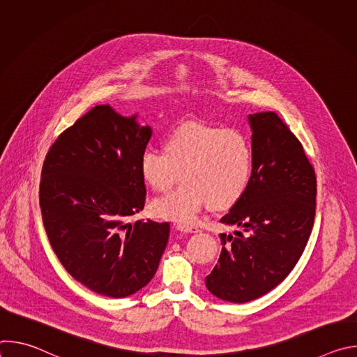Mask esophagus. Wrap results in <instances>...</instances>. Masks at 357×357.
<instances>
[{
    "mask_svg": "<svg viewBox=\"0 0 357 357\" xmlns=\"http://www.w3.org/2000/svg\"><path fill=\"white\" fill-rule=\"evenodd\" d=\"M176 229H178L179 231H183V233H197V231H200L197 227L189 226V225H178Z\"/></svg>",
    "mask_w": 357,
    "mask_h": 357,
    "instance_id": "1",
    "label": "esophagus"
}]
</instances>
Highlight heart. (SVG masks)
Here are the masks:
<instances>
[{"mask_svg": "<svg viewBox=\"0 0 357 357\" xmlns=\"http://www.w3.org/2000/svg\"><path fill=\"white\" fill-rule=\"evenodd\" d=\"M250 139L238 130L203 123H186L164 139V149L145 148L138 161L139 175L152 190L162 192L179 181L175 190L151 202L158 219L190 225L208 203L212 209L234 206L252 176Z\"/></svg>", "mask_w": 357, "mask_h": 357, "instance_id": "b5f03b06", "label": "heart"}]
</instances>
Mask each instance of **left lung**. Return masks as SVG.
Wrapping results in <instances>:
<instances>
[{"label":"left lung","instance_id":"left-lung-1","mask_svg":"<svg viewBox=\"0 0 357 357\" xmlns=\"http://www.w3.org/2000/svg\"><path fill=\"white\" fill-rule=\"evenodd\" d=\"M251 182L220 222L244 234H220L222 252L205 278L215 296L244 303L275 288L292 271L314 227L317 178L303 148L273 112L248 114Z\"/></svg>","mask_w":357,"mask_h":357}]
</instances>
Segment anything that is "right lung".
<instances>
[{
  "mask_svg": "<svg viewBox=\"0 0 357 357\" xmlns=\"http://www.w3.org/2000/svg\"><path fill=\"white\" fill-rule=\"evenodd\" d=\"M138 114L96 106L50 146L42 167V222L62 266L89 289L126 298L155 275L169 225L127 222L144 209L141 152L152 135Z\"/></svg>",
  "mask_w": 357,
  "mask_h": 357,
  "instance_id": "add662e5",
  "label": "right lung"
}]
</instances>
